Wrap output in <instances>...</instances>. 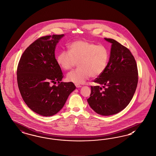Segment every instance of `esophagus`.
Listing matches in <instances>:
<instances>
[{
  "mask_svg": "<svg viewBox=\"0 0 156 156\" xmlns=\"http://www.w3.org/2000/svg\"><path fill=\"white\" fill-rule=\"evenodd\" d=\"M75 87H81V85H78V84H75Z\"/></svg>",
  "mask_w": 156,
  "mask_h": 156,
  "instance_id": "obj_1",
  "label": "esophagus"
}]
</instances>
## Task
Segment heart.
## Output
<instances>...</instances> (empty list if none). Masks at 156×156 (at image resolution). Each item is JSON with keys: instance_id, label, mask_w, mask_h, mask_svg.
Instances as JSON below:
<instances>
[{"instance_id": "1", "label": "heart", "mask_w": 156, "mask_h": 156, "mask_svg": "<svg viewBox=\"0 0 156 156\" xmlns=\"http://www.w3.org/2000/svg\"><path fill=\"white\" fill-rule=\"evenodd\" d=\"M69 51L62 50L56 57L58 66L64 70H69L78 62L79 69L67 75L69 82L84 83L90 77L96 78L105 71L110 58L108 49L103 44L76 41L69 44Z\"/></svg>"}]
</instances>
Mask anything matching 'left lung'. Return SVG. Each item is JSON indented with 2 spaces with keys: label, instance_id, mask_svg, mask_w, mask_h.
Segmentation results:
<instances>
[{
  "label": "left lung",
  "instance_id": "8db88e82",
  "mask_svg": "<svg viewBox=\"0 0 156 156\" xmlns=\"http://www.w3.org/2000/svg\"><path fill=\"white\" fill-rule=\"evenodd\" d=\"M105 39L112 44L109 62L104 73L94 80L103 85L105 89L91 86L87 101L98 114L111 115L120 112L130 103L137 87L138 71L130 50L114 39Z\"/></svg>",
  "mask_w": 156,
  "mask_h": 156
}]
</instances>
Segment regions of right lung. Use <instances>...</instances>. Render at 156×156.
Returning <instances> with one entry per match:
<instances>
[{
	"instance_id": "right-lung-1",
	"label": "right lung",
	"mask_w": 156,
	"mask_h": 156,
	"mask_svg": "<svg viewBox=\"0 0 156 156\" xmlns=\"http://www.w3.org/2000/svg\"><path fill=\"white\" fill-rule=\"evenodd\" d=\"M63 36L38 38L25 49L17 66V83L23 99L33 112L45 117L58 112L76 88L71 82H61L63 74L55 51Z\"/></svg>"
}]
</instances>
